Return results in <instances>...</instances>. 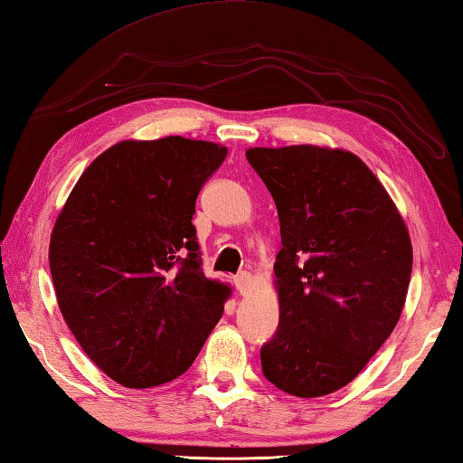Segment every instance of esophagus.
<instances>
[{
    "label": "esophagus",
    "instance_id": "34e87169",
    "mask_svg": "<svg viewBox=\"0 0 463 463\" xmlns=\"http://www.w3.org/2000/svg\"><path fill=\"white\" fill-rule=\"evenodd\" d=\"M233 285H236V290L240 295H250L252 293V288H254V279H252V274L250 272H240L236 279H233Z\"/></svg>",
    "mask_w": 463,
    "mask_h": 463
}]
</instances>
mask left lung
<instances>
[{
  "mask_svg": "<svg viewBox=\"0 0 463 463\" xmlns=\"http://www.w3.org/2000/svg\"><path fill=\"white\" fill-rule=\"evenodd\" d=\"M277 203L279 329L262 372L287 394L315 399L360 374L392 334L407 298L412 246L399 209L352 152L326 146L250 148Z\"/></svg>",
  "mask_w": 463,
  "mask_h": 463,
  "instance_id": "obj_1",
  "label": "left lung"
}]
</instances>
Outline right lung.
Here are the masks:
<instances>
[{"label": "right lung", "instance_id": "1", "mask_svg": "<svg viewBox=\"0 0 463 463\" xmlns=\"http://www.w3.org/2000/svg\"><path fill=\"white\" fill-rule=\"evenodd\" d=\"M225 146L183 136L99 154L56 217L48 260L61 313L97 368L128 388L189 370L230 287L203 274L194 201Z\"/></svg>", "mask_w": 463, "mask_h": 463}]
</instances>
